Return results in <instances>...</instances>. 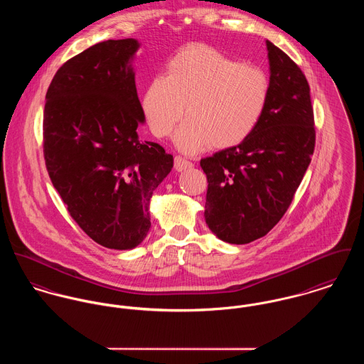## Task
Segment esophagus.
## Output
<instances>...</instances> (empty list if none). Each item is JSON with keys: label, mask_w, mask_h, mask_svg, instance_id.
<instances>
[{"label": "esophagus", "mask_w": 364, "mask_h": 364, "mask_svg": "<svg viewBox=\"0 0 364 364\" xmlns=\"http://www.w3.org/2000/svg\"><path fill=\"white\" fill-rule=\"evenodd\" d=\"M173 166H175L176 171L181 172V171H185V169H188V168H192L193 164H192L189 160H186V159L181 157V156H176L175 160H173Z\"/></svg>", "instance_id": "34e87169"}]
</instances>
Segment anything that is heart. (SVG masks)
Listing matches in <instances>:
<instances>
[{
	"instance_id": "b5f03b06",
	"label": "heart",
	"mask_w": 364,
	"mask_h": 364,
	"mask_svg": "<svg viewBox=\"0 0 364 364\" xmlns=\"http://www.w3.org/2000/svg\"><path fill=\"white\" fill-rule=\"evenodd\" d=\"M269 80L259 66L240 64L205 44H189L166 63L141 97L150 131L166 137L185 115L175 143L186 153L211 144L228 149L245 141L260 124Z\"/></svg>"
}]
</instances>
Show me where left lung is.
I'll return each instance as SVG.
<instances>
[{
  "instance_id": "left-lung-1",
  "label": "left lung",
  "mask_w": 364,
  "mask_h": 364,
  "mask_svg": "<svg viewBox=\"0 0 364 364\" xmlns=\"http://www.w3.org/2000/svg\"><path fill=\"white\" fill-rule=\"evenodd\" d=\"M269 99L245 141L203 159L204 218L221 240L245 245L271 231L291 205L316 144L310 87L282 50L265 41Z\"/></svg>"
}]
</instances>
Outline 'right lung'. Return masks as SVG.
<instances>
[{"label": "right lung", "instance_id": "obj_1", "mask_svg": "<svg viewBox=\"0 0 364 364\" xmlns=\"http://www.w3.org/2000/svg\"><path fill=\"white\" fill-rule=\"evenodd\" d=\"M134 38L101 41L68 60L46 95L43 136L50 179L70 217L95 242L128 250L151 227L150 198L173 166L144 122Z\"/></svg>", "mask_w": 364, "mask_h": 364}]
</instances>
